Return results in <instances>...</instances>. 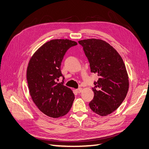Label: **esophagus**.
<instances>
[{
    "label": "esophagus",
    "mask_w": 149,
    "mask_h": 149,
    "mask_svg": "<svg viewBox=\"0 0 149 149\" xmlns=\"http://www.w3.org/2000/svg\"><path fill=\"white\" fill-rule=\"evenodd\" d=\"M82 88H81V87H79V88H78L77 89V90H76L77 92H78V93H80L82 92Z\"/></svg>",
    "instance_id": "esophagus-1"
}]
</instances>
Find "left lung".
Returning <instances> with one entry per match:
<instances>
[{
  "mask_svg": "<svg viewBox=\"0 0 149 149\" xmlns=\"http://www.w3.org/2000/svg\"><path fill=\"white\" fill-rule=\"evenodd\" d=\"M78 43L83 47L91 72L99 76L93 83L94 97L89 106L101 116L110 114L120 106L128 91V76L123 59L103 40L93 38Z\"/></svg>",
  "mask_w": 149,
  "mask_h": 149,
  "instance_id": "left-lung-1",
  "label": "left lung"
}]
</instances>
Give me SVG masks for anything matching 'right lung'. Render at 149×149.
Segmentation results:
<instances>
[{
  "label": "right lung",
  "instance_id": "obj_1",
  "mask_svg": "<svg viewBox=\"0 0 149 149\" xmlns=\"http://www.w3.org/2000/svg\"><path fill=\"white\" fill-rule=\"evenodd\" d=\"M77 45L67 39L51 40L41 46L29 61L27 80L30 94L38 108L47 116H65L72 106L74 93L63 81H58L60 77L63 78L61 67L65 53Z\"/></svg>",
  "mask_w": 149,
  "mask_h": 149
}]
</instances>
